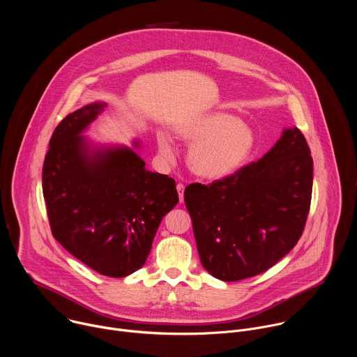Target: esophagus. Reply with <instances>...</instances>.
I'll return each mask as SVG.
<instances>
[{"label": "esophagus", "mask_w": 357, "mask_h": 357, "mask_svg": "<svg viewBox=\"0 0 357 357\" xmlns=\"http://www.w3.org/2000/svg\"><path fill=\"white\" fill-rule=\"evenodd\" d=\"M176 190H178V195H179V200L183 202V193H185V185L183 183H178L176 185Z\"/></svg>", "instance_id": "1"}]
</instances>
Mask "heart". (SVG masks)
Returning <instances> with one entry per match:
<instances>
[{"instance_id": "heart-1", "label": "heart", "mask_w": 357, "mask_h": 357, "mask_svg": "<svg viewBox=\"0 0 357 357\" xmlns=\"http://www.w3.org/2000/svg\"><path fill=\"white\" fill-rule=\"evenodd\" d=\"M175 134L179 139L192 142L186 154L189 169L209 181L225 179L238 172L256 146V137L245 123L220 112L186 120L175 127ZM157 145L165 161L175 158L174 144L164 131L158 132Z\"/></svg>"}]
</instances>
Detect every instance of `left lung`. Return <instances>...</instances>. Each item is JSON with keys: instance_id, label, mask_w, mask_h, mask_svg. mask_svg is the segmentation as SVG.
Listing matches in <instances>:
<instances>
[{"instance_id": "obj_1", "label": "left lung", "mask_w": 357, "mask_h": 357, "mask_svg": "<svg viewBox=\"0 0 357 357\" xmlns=\"http://www.w3.org/2000/svg\"><path fill=\"white\" fill-rule=\"evenodd\" d=\"M312 181L310 146L292 127L257 162L209 186L189 185L185 205L203 268L238 281L278 263L303 231Z\"/></svg>"}]
</instances>
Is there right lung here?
I'll list each match as a JSON object with an SVG mask.
<instances>
[{
  "mask_svg": "<svg viewBox=\"0 0 357 357\" xmlns=\"http://www.w3.org/2000/svg\"><path fill=\"white\" fill-rule=\"evenodd\" d=\"M106 106L96 101L59 123L42 189L54 237L91 270L121 278L145 264L162 218L179 197L175 181L148 171L132 148L98 145L83 135Z\"/></svg>",
  "mask_w": 357,
  "mask_h": 357,
  "instance_id": "right-lung-1",
  "label": "right lung"
}]
</instances>
